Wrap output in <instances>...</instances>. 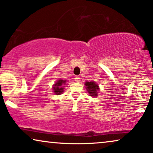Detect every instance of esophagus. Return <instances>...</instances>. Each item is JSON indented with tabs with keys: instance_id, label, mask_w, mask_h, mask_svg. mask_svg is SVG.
<instances>
[{
	"instance_id": "obj_1",
	"label": "esophagus",
	"mask_w": 153,
	"mask_h": 153,
	"mask_svg": "<svg viewBox=\"0 0 153 153\" xmlns=\"http://www.w3.org/2000/svg\"><path fill=\"white\" fill-rule=\"evenodd\" d=\"M74 79H75V81H76V83H79L80 82V77H79V76H75V78H74Z\"/></svg>"
}]
</instances>
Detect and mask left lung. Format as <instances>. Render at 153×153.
Returning a JSON list of instances; mask_svg holds the SVG:
<instances>
[{
	"label": "left lung",
	"instance_id": "8db88e82",
	"mask_svg": "<svg viewBox=\"0 0 153 153\" xmlns=\"http://www.w3.org/2000/svg\"><path fill=\"white\" fill-rule=\"evenodd\" d=\"M85 88L86 90L88 92V93L91 95V96H93V97H97V92L99 91V86H98L97 83L95 82V81H86L85 83Z\"/></svg>",
	"mask_w": 153,
	"mask_h": 153
}]
</instances>
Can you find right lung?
<instances>
[{"instance_id":"right-lung-1","label":"right lung","mask_w":153,"mask_h":153,"mask_svg":"<svg viewBox=\"0 0 153 153\" xmlns=\"http://www.w3.org/2000/svg\"><path fill=\"white\" fill-rule=\"evenodd\" d=\"M66 80H62V79H59L58 81H56L55 84L53 85V93L56 95H60L64 91V85H65Z\"/></svg>"}]
</instances>
